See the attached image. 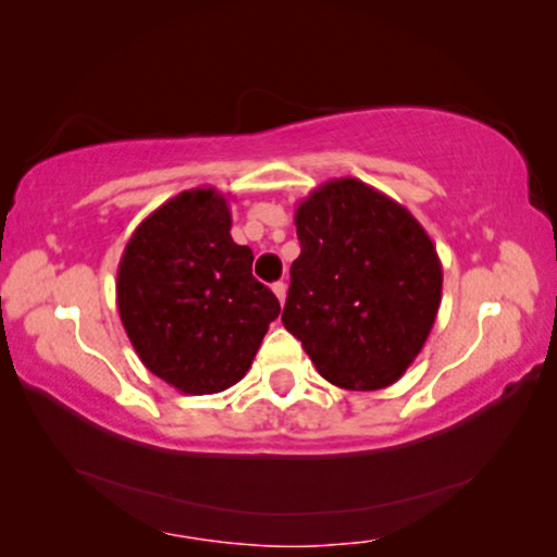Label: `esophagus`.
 <instances>
[{
	"mask_svg": "<svg viewBox=\"0 0 557 557\" xmlns=\"http://www.w3.org/2000/svg\"><path fill=\"white\" fill-rule=\"evenodd\" d=\"M272 292H275V297L280 299V305H285V299H287V285H285V282H275V285H272Z\"/></svg>",
	"mask_w": 557,
	"mask_h": 557,
	"instance_id": "1",
	"label": "esophagus"
}]
</instances>
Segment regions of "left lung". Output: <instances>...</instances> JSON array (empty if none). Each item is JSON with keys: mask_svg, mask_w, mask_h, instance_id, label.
<instances>
[{"mask_svg": "<svg viewBox=\"0 0 557 557\" xmlns=\"http://www.w3.org/2000/svg\"><path fill=\"white\" fill-rule=\"evenodd\" d=\"M299 258L282 324L329 383L388 388L422 351L442 301V262L418 219L344 176L295 211Z\"/></svg>", "mask_w": 557, "mask_h": 557, "instance_id": "left-lung-1", "label": "left lung"}]
</instances>
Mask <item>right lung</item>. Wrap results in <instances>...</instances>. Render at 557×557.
I'll return each instance as SVG.
<instances>
[{"mask_svg": "<svg viewBox=\"0 0 557 557\" xmlns=\"http://www.w3.org/2000/svg\"><path fill=\"white\" fill-rule=\"evenodd\" d=\"M117 309L149 371L186 395L221 393L252 366L280 301L231 238V206L188 188L137 225L117 268Z\"/></svg>", "mask_w": 557, "mask_h": 557, "instance_id": "add662e5", "label": "right lung"}]
</instances>
